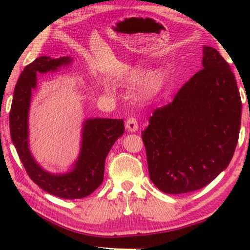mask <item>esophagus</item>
I'll use <instances>...</instances> for the list:
<instances>
[{"label": "esophagus", "mask_w": 250, "mask_h": 250, "mask_svg": "<svg viewBox=\"0 0 250 250\" xmlns=\"http://www.w3.org/2000/svg\"><path fill=\"white\" fill-rule=\"evenodd\" d=\"M125 128L129 131V132H137V130L139 128L137 119H135V118H129V119L125 122Z\"/></svg>", "instance_id": "esophagus-1"}]
</instances>
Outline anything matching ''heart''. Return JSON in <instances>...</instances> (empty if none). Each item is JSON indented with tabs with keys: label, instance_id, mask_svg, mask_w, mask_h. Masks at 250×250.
Returning a JSON list of instances; mask_svg holds the SVG:
<instances>
[{
	"label": "heart",
	"instance_id": "1",
	"mask_svg": "<svg viewBox=\"0 0 250 250\" xmlns=\"http://www.w3.org/2000/svg\"><path fill=\"white\" fill-rule=\"evenodd\" d=\"M146 69V66L145 65H135L129 67L119 77V82L128 84H134L140 81L138 94L142 100H150L159 95L160 91L163 89L167 80V75L162 69H153L145 75ZM143 75L145 76V78Z\"/></svg>",
	"mask_w": 250,
	"mask_h": 250
}]
</instances>
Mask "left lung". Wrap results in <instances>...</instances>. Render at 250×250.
<instances>
[{
	"label": "left lung",
	"instance_id": "left-lung-1",
	"mask_svg": "<svg viewBox=\"0 0 250 250\" xmlns=\"http://www.w3.org/2000/svg\"><path fill=\"white\" fill-rule=\"evenodd\" d=\"M202 66L142 131L150 179L163 193L209 184L228 167L238 142L242 100L230 66L206 45Z\"/></svg>",
	"mask_w": 250,
	"mask_h": 250
}]
</instances>
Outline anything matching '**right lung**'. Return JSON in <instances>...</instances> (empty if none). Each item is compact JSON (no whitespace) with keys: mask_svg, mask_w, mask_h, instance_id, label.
<instances>
[{"mask_svg":"<svg viewBox=\"0 0 250 250\" xmlns=\"http://www.w3.org/2000/svg\"><path fill=\"white\" fill-rule=\"evenodd\" d=\"M71 62L69 56H42L25 67L16 83L10 112L12 141L28 176L45 192L65 200L86 197L103 183L105 158L125 132L122 119L89 118L83 122L79 154L68 171L52 173L35 160L29 149L28 117L36 75L56 71Z\"/></svg>","mask_w":250,"mask_h":250,"instance_id":"add662e5","label":"right lung"}]
</instances>
